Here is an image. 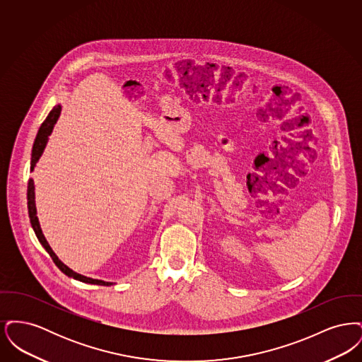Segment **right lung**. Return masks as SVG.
<instances>
[{
    "instance_id": "right-lung-1",
    "label": "right lung",
    "mask_w": 362,
    "mask_h": 362,
    "mask_svg": "<svg viewBox=\"0 0 362 362\" xmlns=\"http://www.w3.org/2000/svg\"><path fill=\"white\" fill-rule=\"evenodd\" d=\"M59 114H61V105H55L50 111V114L47 115V118L45 119V122L42 123V126L39 127V132L36 134L35 138L34 146H33V155H31V171H34L35 165L37 163V160L40 158V156L43 153L45 148H46V144L49 141V136L52 134V129H54V124L58 121L59 118ZM27 201H28V214H30V221L33 225V229H34L35 235L37 238L39 243L43 245V248L47 251V254L52 257V262L55 263V266L68 276H71L77 281H81V282H86V284H93V285H102V286H110L112 285V282H105L102 279H93V278H89V276H81L76 272H73L71 269H69L66 264H64L58 257L54 254V251L52 250V247L49 245V243L46 240L45 235L42 233V229H40V224H39V220L36 217V206H35V186L34 179H30L28 180V189H27Z\"/></svg>"
}]
</instances>
